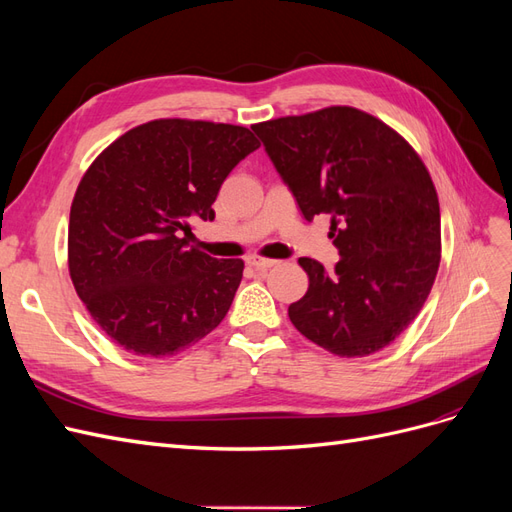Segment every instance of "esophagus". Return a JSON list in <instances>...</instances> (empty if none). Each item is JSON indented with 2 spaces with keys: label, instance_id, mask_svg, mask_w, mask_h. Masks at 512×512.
I'll return each mask as SVG.
<instances>
[{
  "label": "esophagus",
  "instance_id": "obj_1",
  "mask_svg": "<svg viewBox=\"0 0 512 512\" xmlns=\"http://www.w3.org/2000/svg\"><path fill=\"white\" fill-rule=\"evenodd\" d=\"M247 265L254 267L256 271H267V269H271V267H275V265H277V260L262 258V256L252 254V256H247Z\"/></svg>",
  "mask_w": 512,
  "mask_h": 512
}]
</instances>
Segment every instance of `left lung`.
Instances as JSON below:
<instances>
[{
	"label": "left lung",
	"instance_id": "8db88e82",
	"mask_svg": "<svg viewBox=\"0 0 512 512\" xmlns=\"http://www.w3.org/2000/svg\"><path fill=\"white\" fill-rule=\"evenodd\" d=\"M305 220L327 213L342 260L299 258L305 297L288 307L301 335L337 356L389 346L421 312L440 265V205L416 151L359 108L329 106L256 123Z\"/></svg>",
	"mask_w": 512,
	"mask_h": 512
}]
</instances>
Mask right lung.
<instances>
[{"label":"right lung","instance_id":"obj_1","mask_svg":"<svg viewBox=\"0 0 512 512\" xmlns=\"http://www.w3.org/2000/svg\"><path fill=\"white\" fill-rule=\"evenodd\" d=\"M260 143L243 126L158 119L89 166L70 209L72 284L100 329L141 356L194 346L228 314L243 260L188 247L224 179Z\"/></svg>","mask_w":512,"mask_h":512}]
</instances>
